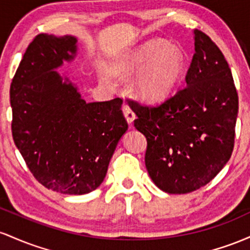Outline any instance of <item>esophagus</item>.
<instances>
[{
  "label": "esophagus",
  "instance_id": "34e87169",
  "mask_svg": "<svg viewBox=\"0 0 250 250\" xmlns=\"http://www.w3.org/2000/svg\"><path fill=\"white\" fill-rule=\"evenodd\" d=\"M123 112H124V116L126 118V120H127L128 124L132 125L134 119H136V114H134L132 108H131L127 104H124V106H123Z\"/></svg>",
  "mask_w": 250,
  "mask_h": 250
}]
</instances>
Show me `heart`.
I'll return each instance as SVG.
<instances>
[{"label": "heart", "instance_id": "1", "mask_svg": "<svg viewBox=\"0 0 250 250\" xmlns=\"http://www.w3.org/2000/svg\"><path fill=\"white\" fill-rule=\"evenodd\" d=\"M187 71L186 53L177 44L163 40L145 42L114 60L110 72L116 77L134 74L131 91L145 103H161L171 97Z\"/></svg>", "mask_w": 250, "mask_h": 250}]
</instances>
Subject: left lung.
<instances>
[{"label":"left lung","instance_id":"left-lung-1","mask_svg":"<svg viewBox=\"0 0 250 250\" xmlns=\"http://www.w3.org/2000/svg\"><path fill=\"white\" fill-rule=\"evenodd\" d=\"M195 54L186 87L156 107L130 102L134 127L147 140L145 165L153 183L167 193L207 186L230 159L238 97L220 48L193 30Z\"/></svg>","mask_w":250,"mask_h":250}]
</instances>
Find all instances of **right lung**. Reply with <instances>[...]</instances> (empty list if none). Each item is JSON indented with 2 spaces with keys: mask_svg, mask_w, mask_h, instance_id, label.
<instances>
[{
  "mask_svg": "<svg viewBox=\"0 0 250 250\" xmlns=\"http://www.w3.org/2000/svg\"><path fill=\"white\" fill-rule=\"evenodd\" d=\"M78 39L39 34L12 86L13 139L30 172L47 189L85 195L100 187L127 122L120 98L86 103L57 69L77 57Z\"/></svg>",
  "mask_w": 250,
  "mask_h": 250,
  "instance_id": "right-lung-1",
  "label": "right lung"
}]
</instances>
